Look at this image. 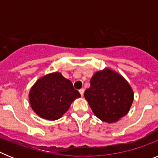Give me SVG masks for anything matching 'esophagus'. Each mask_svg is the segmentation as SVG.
I'll list each match as a JSON object with an SVG mask.
<instances>
[{
  "mask_svg": "<svg viewBox=\"0 0 158 158\" xmlns=\"http://www.w3.org/2000/svg\"><path fill=\"white\" fill-rule=\"evenodd\" d=\"M84 92H85V89H81L80 90H79V93H81V96H83Z\"/></svg>",
  "mask_w": 158,
  "mask_h": 158,
  "instance_id": "esophagus-1",
  "label": "esophagus"
}]
</instances>
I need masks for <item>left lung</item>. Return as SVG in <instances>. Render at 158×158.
<instances>
[{"label": "left lung", "mask_w": 158, "mask_h": 158, "mask_svg": "<svg viewBox=\"0 0 158 158\" xmlns=\"http://www.w3.org/2000/svg\"><path fill=\"white\" fill-rule=\"evenodd\" d=\"M84 96L93 113L102 121L116 122L129 111L134 99L132 89L121 75L111 69L96 72Z\"/></svg>", "instance_id": "left-lung-1"}]
</instances>
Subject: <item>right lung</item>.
<instances>
[{"label": "right lung", "mask_w": 158, "mask_h": 158, "mask_svg": "<svg viewBox=\"0 0 158 158\" xmlns=\"http://www.w3.org/2000/svg\"><path fill=\"white\" fill-rule=\"evenodd\" d=\"M81 94L72 82L59 73L46 75L36 81L29 94L32 109L41 118L55 120L69 109Z\"/></svg>", "instance_id": "right-lung-1"}]
</instances>
